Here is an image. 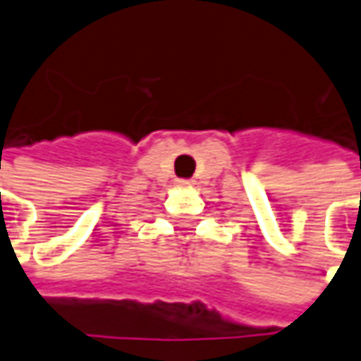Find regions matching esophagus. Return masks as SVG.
<instances>
[{
    "label": "esophagus",
    "instance_id": "1",
    "mask_svg": "<svg viewBox=\"0 0 361 361\" xmlns=\"http://www.w3.org/2000/svg\"><path fill=\"white\" fill-rule=\"evenodd\" d=\"M178 185H180V186H190L192 183H190V180H178Z\"/></svg>",
    "mask_w": 361,
    "mask_h": 361
}]
</instances>
